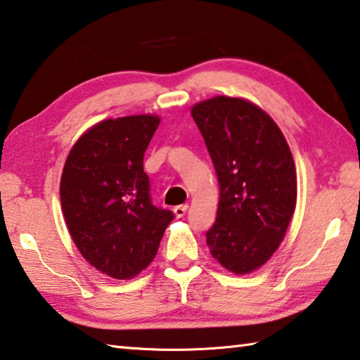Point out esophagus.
Segmentation results:
<instances>
[{
    "instance_id": "esophagus-1",
    "label": "esophagus",
    "mask_w": 360,
    "mask_h": 360,
    "mask_svg": "<svg viewBox=\"0 0 360 360\" xmlns=\"http://www.w3.org/2000/svg\"><path fill=\"white\" fill-rule=\"evenodd\" d=\"M187 209H188V205H179V206H176V207L173 209V212H174L176 217L181 219V217H184V215H186Z\"/></svg>"
}]
</instances>
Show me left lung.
Here are the masks:
<instances>
[{"mask_svg": "<svg viewBox=\"0 0 360 360\" xmlns=\"http://www.w3.org/2000/svg\"><path fill=\"white\" fill-rule=\"evenodd\" d=\"M220 186L206 243L225 269L257 271L277 250L297 198L296 168L282 130L255 103L215 96L192 107Z\"/></svg>", "mask_w": 360, "mask_h": 360, "instance_id": "obj_1", "label": "left lung"}]
</instances>
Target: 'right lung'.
<instances>
[{"instance_id": "1", "label": "right lung", "mask_w": 360, "mask_h": 360, "mask_svg": "<svg viewBox=\"0 0 360 360\" xmlns=\"http://www.w3.org/2000/svg\"><path fill=\"white\" fill-rule=\"evenodd\" d=\"M159 124L153 115L97 122L64 163L60 197L72 240L91 266L117 280L146 269L174 217L153 205L143 169Z\"/></svg>"}]
</instances>
